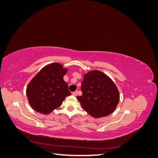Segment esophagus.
<instances>
[{
	"mask_svg": "<svg viewBox=\"0 0 158 158\" xmlns=\"http://www.w3.org/2000/svg\"><path fill=\"white\" fill-rule=\"evenodd\" d=\"M77 93H78L77 91H76V92H73V94H73V95H74V96H76V95H77Z\"/></svg>",
	"mask_w": 158,
	"mask_h": 158,
	"instance_id": "obj_1",
	"label": "esophagus"
}]
</instances>
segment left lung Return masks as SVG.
Returning <instances> with one entry per match:
<instances>
[{
  "label": "left lung",
  "mask_w": 158,
  "mask_h": 158,
  "mask_svg": "<svg viewBox=\"0 0 158 158\" xmlns=\"http://www.w3.org/2000/svg\"><path fill=\"white\" fill-rule=\"evenodd\" d=\"M82 95L77 96L82 108L94 118H101L115 110L120 99L113 81L102 72L94 70L84 75Z\"/></svg>",
  "instance_id": "obj_1"
}]
</instances>
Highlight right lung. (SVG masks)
<instances>
[{
    "label": "right lung",
    "mask_w": 158,
    "mask_h": 158,
    "mask_svg": "<svg viewBox=\"0 0 158 158\" xmlns=\"http://www.w3.org/2000/svg\"><path fill=\"white\" fill-rule=\"evenodd\" d=\"M68 69L59 63L44 66L28 84L26 95L31 107L41 114H49L71 95L63 76Z\"/></svg>",
    "instance_id": "1"
}]
</instances>
